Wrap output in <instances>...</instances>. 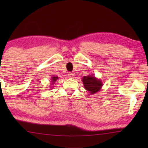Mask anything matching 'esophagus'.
Masks as SVG:
<instances>
[{
	"label": "esophagus",
	"mask_w": 148,
	"mask_h": 148,
	"mask_svg": "<svg viewBox=\"0 0 148 148\" xmlns=\"http://www.w3.org/2000/svg\"><path fill=\"white\" fill-rule=\"evenodd\" d=\"M68 77L70 79H73L75 77V75L73 73H69L68 74Z\"/></svg>",
	"instance_id": "esophagus-1"
}]
</instances>
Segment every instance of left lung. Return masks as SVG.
<instances>
[{
  "mask_svg": "<svg viewBox=\"0 0 148 148\" xmlns=\"http://www.w3.org/2000/svg\"><path fill=\"white\" fill-rule=\"evenodd\" d=\"M84 88L88 91L90 95L96 94L102 88L103 84L100 79L96 78L94 74H90L82 78Z\"/></svg>",
  "mask_w": 148,
  "mask_h": 148,
  "instance_id": "1",
  "label": "left lung"
}]
</instances>
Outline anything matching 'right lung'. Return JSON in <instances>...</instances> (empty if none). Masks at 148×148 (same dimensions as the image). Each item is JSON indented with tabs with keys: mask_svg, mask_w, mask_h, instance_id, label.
Instances as JSON below:
<instances>
[{
	"mask_svg": "<svg viewBox=\"0 0 148 148\" xmlns=\"http://www.w3.org/2000/svg\"><path fill=\"white\" fill-rule=\"evenodd\" d=\"M58 77L57 76H54V75H53L51 77V81H50V82H51V85H54V83H55L56 81L58 80Z\"/></svg>",
	"mask_w": 148,
	"mask_h": 148,
	"instance_id": "obj_1",
	"label": "right lung"
}]
</instances>
